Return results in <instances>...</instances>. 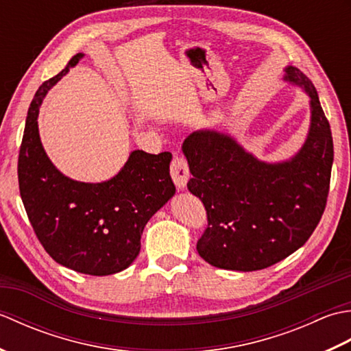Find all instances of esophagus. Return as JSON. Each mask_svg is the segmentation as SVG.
<instances>
[{"mask_svg": "<svg viewBox=\"0 0 351 351\" xmlns=\"http://www.w3.org/2000/svg\"><path fill=\"white\" fill-rule=\"evenodd\" d=\"M170 175H171V180H173L175 185L178 187V190H184L185 185H187V182H189L190 170H189L187 161H185L182 156H175L173 161H171Z\"/></svg>", "mask_w": 351, "mask_h": 351, "instance_id": "esophagus-1", "label": "esophagus"}]
</instances>
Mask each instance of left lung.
Listing matches in <instances>:
<instances>
[{"instance_id": "8db88e82", "label": "left lung", "mask_w": 351, "mask_h": 351, "mask_svg": "<svg viewBox=\"0 0 351 351\" xmlns=\"http://www.w3.org/2000/svg\"><path fill=\"white\" fill-rule=\"evenodd\" d=\"M283 72V81L309 96L311 108L306 140L289 160H259L217 130L195 131L182 143L193 175L187 187L208 214L197 252L217 268L255 271L279 263L308 241L324 213L330 125L312 81L291 64Z\"/></svg>"}]
</instances>
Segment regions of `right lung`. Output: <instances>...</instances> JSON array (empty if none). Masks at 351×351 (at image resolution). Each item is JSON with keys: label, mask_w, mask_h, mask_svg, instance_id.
<instances>
[{"label": "right lung", "mask_w": 351, "mask_h": 351, "mask_svg": "<svg viewBox=\"0 0 351 351\" xmlns=\"http://www.w3.org/2000/svg\"><path fill=\"white\" fill-rule=\"evenodd\" d=\"M83 57V52L73 56L34 95L19 151V191L37 238L56 263L83 274L108 276L134 263L146 223L176 189L170 152L132 151L119 173L102 182L71 180L52 164L39 136V108L49 88Z\"/></svg>", "instance_id": "add662e5"}]
</instances>
